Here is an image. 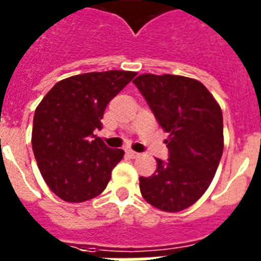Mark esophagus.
<instances>
[{"label":"esophagus","instance_id":"obj_1","mask_svg":"<svg viewBox=\"0 0 261 261\" xmlns=\"http://www.w3.org/2000/svg\"><path fill=\"white\" fill-rule=\"evenodd\" d=\"M126 155H128L129 158H137L140 153L135 152V151H132V149H126Z\"/></svg>","mask_w":261,"mask_h":261}]
</instances>
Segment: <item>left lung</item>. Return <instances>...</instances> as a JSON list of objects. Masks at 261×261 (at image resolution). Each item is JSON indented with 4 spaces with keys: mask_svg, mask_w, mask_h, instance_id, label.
Wrapping results in <instances>:
<instances>
[{
    "mask_svg": "<svg viewBox=\"0 0 261 261\" xmlns=\"http://www.w3.org/2000/svg\"><path fill=\"white\" fill-rule=\"evenodd\" d=\"M135 86L151 112L170 133L169 159L140 177V192L151 205L167 213L191 207L207 191L223 152V117L210 91L197 80L174 74H140Z\"/></svg>",
    "mask_w": 261,
    "mask_h": 261,
    "instance_id": "left-lung-1",
    "label": "left lung"
}]
</instances>
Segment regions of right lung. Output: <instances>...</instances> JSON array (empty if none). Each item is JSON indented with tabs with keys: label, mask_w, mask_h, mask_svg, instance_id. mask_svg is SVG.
Here are the masks:
<instances>
[{
	"label": "right lung",
	"mask_w": 261,
	"mask_h": 261,
	"mask_svg": "<svg viewBox=\"0 0 261 261\" xmlns=\"http://www.w3.org/2000/svg\"><path fill=\"white\" fill-rule=\"evenodd\" d=\"M136 72H91L64 79L36 108L32 149L48 188L69 203L100 195L124 156L94 135L109 102Z\"/></svg>",
	"instance_id": "obj_1"
}]
</instances>
